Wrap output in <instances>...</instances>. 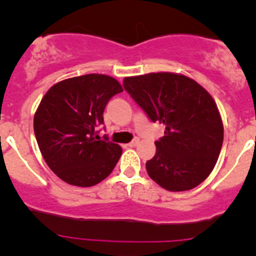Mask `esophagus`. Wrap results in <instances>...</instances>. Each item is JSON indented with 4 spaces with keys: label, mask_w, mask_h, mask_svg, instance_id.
<instances>
[{
    "label": "esophagus",
    "mask_w": 256,
    "mask_h": 256,
    "mask_svg": "<svg viewBox=\"0 0 256 256\" xmlns=\"http://www.w3.org/2000/svg\"><path fill=\"white\" fill-rule=\"evenodd\" d=\"M138 141H140V138H134L132 141H131L130 144H128V147H135L136 144H138Z\"/></svg>",
    "instance_id": "34e87169"
}]
</instances>
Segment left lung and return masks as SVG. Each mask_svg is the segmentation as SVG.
I'll use <instances>...</instances> for the list:
<instances>
[{
    "instance_id": "left-lung-1",
    "label": "left lung",
    "mask_w": 256,
    "mask_h": 256,
    "mask_svg": "<svg viewBox=\"0 0 256 256\" xmlns=\"http://www.w3.org/2000/svg\"><path fill=\"white\" fill-rule=\"evenodd\" d=\"M122 85L152 122L166 126L146 162L148 176L171 192L200 184L216 166L224 136L210 94L188 76L164 72L128 76Z\"/></svg>"
}]
</instances>
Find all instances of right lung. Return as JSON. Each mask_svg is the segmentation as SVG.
Wrapping results in <instances>:
<instances>
[{"instance_id":"right-lung-1","label":"right lung","mask_w":256,"mask_h":256,"mask_svg":"<svg viewBox=\"0 0 256 256\" xmlns=\"http://www.w3.org/2000/svg\"><path fill=\"white\" fill-rule=\"evenodd\" d=\"M122 92L120 82L104 74L74 76L54 84L34 114V135L49 168L72 186L92 187L105 180L122 148L98 128L105 106Z\"/></svg>"}]
</instances>
